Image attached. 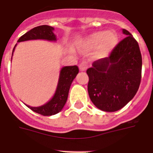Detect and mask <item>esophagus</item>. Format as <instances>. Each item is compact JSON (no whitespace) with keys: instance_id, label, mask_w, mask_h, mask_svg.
<instances>
[{"instance_id":"obj_1","label":"esophagus","mask_w":153,"mask_h":153,"mask_svg":"<svg viewBox=\"0 0 153 153\" xmlns=\"http://www.w3.org/2000/svg\"><path fill=\"white\" fill-rule=\"evenodd\" d=\"M88 68V64L86 62H82L79 64V69L81 71H85Z\"/></svg>"}]
</instances>
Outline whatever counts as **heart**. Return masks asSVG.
<instances>
[{
	"instance_id": "heart-1",
	"label": "heart",
	"mask_w": 153,
	"mask_h": 153,
	"mask_svg": "<svg viewBox=\"0 0 153 153\" xmlns=\"http://www.w3.org/2000/svg\"><path fill=\"white\" fill-rule=\"evenodd\" d=\"M118 42L117 34L114 31L96 32L89 35L86 39V46L89 48L96 47V55L105 57L116 47Z\"/></svg>"
}]
</instances>
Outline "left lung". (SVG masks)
Returning <instances> with one entry per match:
<instances>
[{
	"label": "left lung",
	"instance_id": "8db88e82",
	"mask_svg": "<svg viewBox=\"0 0 153 153\" xmlns=\"http://www.w3.org/2000/svg\"><path fill=\"white\" fill-rule=\"evenodd\" d=\"M120 41L109 57L95 61L86 70L88 93L94 105L105 112L123 108L136 94L141 78L142 58L131 33Z\"/></svg>",
	"mask_w": 153,
	"mask_h": 153
}]
</instances>
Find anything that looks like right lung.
Masks as SVG:
<instances>
[{"label": "right lung", "instance_id": "right-lung-1", "mask_svg": "<svg viewBox=\"0 0 153 153\" xmlns=\"http://www.w3.org/2000/svg\"><path fill=\"white\" fill-rule=\"evenodd\" d=\"M53 27L47 25H42L35 27L22 35L18 39V42L36 39L56 41V36L53 33ZM15 47L16 45L14 47L12 54H13ZM78 72H79V69L77 66H69V67H63L60 72L59 81H58L56 91L52 99L44 105L38 106V107L27 106L35 112L44 115V116L55 115L61 112L67 102L71 84L74 78L76 77Z\"/></svg>", "mask_w": 153, "mask_h": 153}]
</instances>
